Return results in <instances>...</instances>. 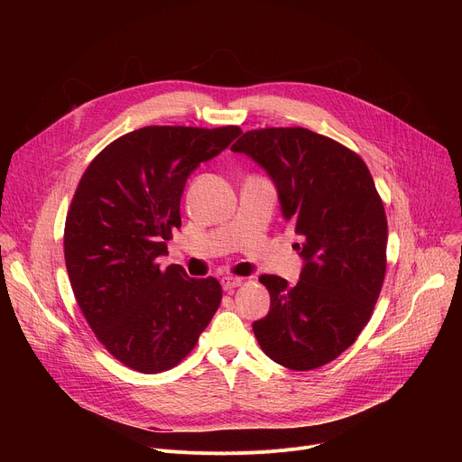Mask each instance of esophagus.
<instances>
[{
	"label": "esophagus",
	"mask_w": 462,
	"mask_h": 462,
	"mask_svg": "<svg viewBox=\"0 0 462 462\" xmlns=\"http://www.w3.org/2000/svg\"><path fill=\"white\" fill-rule=\"evenodd\" d=\"M241 282H244V279H239V277H230V275H226V277H223V279H221V284H223V288L226 290V292H230V290H234V288L241 286Z\"/></svg>",
	"instance_id": "34e87169"
}]
</instances>
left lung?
<instances>
[{"label":"left lung","instance_id":"left-lung-1","mask_svg":"<svg viewBox=\"0 0 462 462\" xmlns=\"http://www.w3.org/2000/svg\"><path fill=\"white\" fill-rule=\"evenodd\" d=\"M230 150L268 172L303 258L296 286L260 277L272 305L253 324L256 341L286 369L322 367L354 345L382 290L387 221L373 176L343 143L303 127L247 131Z\"/></svg>","mask_w":462,"mask_h":462}]
</instances>
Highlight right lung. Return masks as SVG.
<instances>
[{
	"mask_svg": "<svg viewBox=\"0 0 462 462\" xmlns=\"http://www.w3.org/2000/svg\"><path fill=\"white\" fill-rule=\"evenodd\" d=\"M239 134L142 127L106 145L77 187L63 236L72 292L97 338L134 371L178 365L221 303L217 279H190L178 263L162 270L157 258L181 226L187 178Z\"/></svg>",
	"mask_w": 462,
	"mask_h": 462,
	"instance_id": "1",
	"label": "right lung"
}]
</instances>
